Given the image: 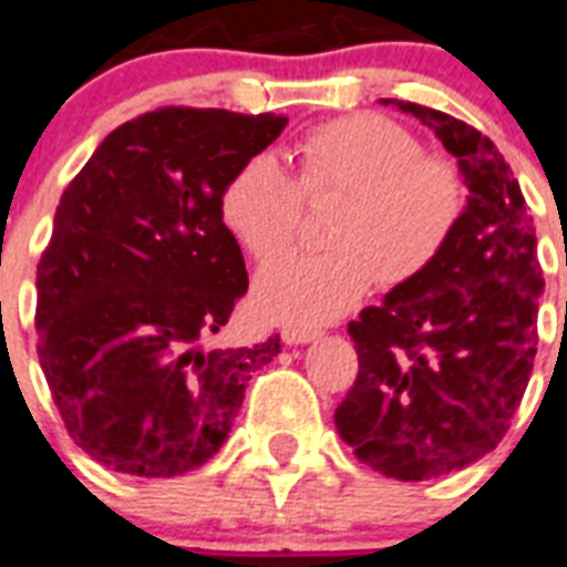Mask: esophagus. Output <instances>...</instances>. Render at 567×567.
I'll return each instance as SVG.
<instances>
[{"label":"esophagus","mask_w":567,"mask_h":567,"mask_svg":"<svg viewBox=\"0 0 567 567\" xmlns=\"http://www.w3.org/2000/svg\"><path fill=\"white\" fill-rule=\"evenodd\" d=\"M320 338V331L317 329H297V326H288L282 329V340L288 347H302V343H311V340Z\"/></svg>","instance_id":"obj_1"}]
</instances>
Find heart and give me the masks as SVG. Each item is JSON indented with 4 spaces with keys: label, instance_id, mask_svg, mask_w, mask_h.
I'll use <instances>...</instances> for the list:
<instances>
[{
    "label": "heart",
    "instance_id": "obj_1",
    "mask_svg": "<svg viewBox=\"0 0 567 567\" xmlns=\"http://www.w3.org/2000/svg\"><path fill=\"white\" fill-rule=\"evenodd\" d=\"M297 179L274 154L247 156L220 192V218L259 265L297 250L302 197L340 200L329 229L334 247L274 268L256 282L261 315L320 326L355 308L372 285L419 276L457 227L466 188L449 159L425 154L413 133L384 116L326 122L299 142Z\"/></svg>",
    "mask_w": 567,
    "mask_h": 567
}]
</instances>
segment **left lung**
<instances>
[{
	"label": "left lung",
	"mask_w": 567,
	"mask_h": 567,
	"mask_svg": "<svg viewBox=\"0 0 567 567\" xmlns=\"http://www.w3.org/2000/svg\"><path fill=\"white\" fill-rule=\"evenodd\" d=\"M381 104L434 131L468 197L443 252L349 323L358 379L334 425L381 475L427 481L475 463L507 434L533 372L545 279L522 186L498 148L440 110Z\"/></svg>",
	"instance_id": "left-lung-1"
}]
</instances>
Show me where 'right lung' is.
I'll use <instances>...</instances> for the list:
<instances>
[{"label":"right lung","mask_w":567,"mask_h":567,"mask_svg":"<svg viewBox=\"0 0 567 567\" xmlns=\"http://www.w3.org/2000/svg\"><path fill=\"white\" fill-rule=\"evenodd\" d=\"M288 118L165 107L124 122L60 197L37 265L40 367L75 445L101 466L174 477L227 443L279 334L206 349L247 293L220 192Z\"/></svg>","instance_id":"add662e5"}]
</instances>
